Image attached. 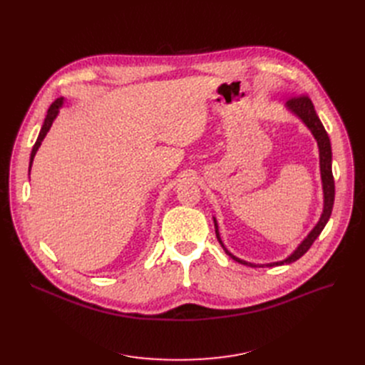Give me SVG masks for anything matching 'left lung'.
I'll return each mask as SVG.
<instances>
[{"label": "left lung", "mask_w": 365, "mask_h": 365, "mask_svg": "<svg viewBox=\"0 0 365 365\" xmlns=\"http://www.w3.org/2000/svg\"><path fill=\"white\" fill-rule=\"evenodd\" d=\"M287 108H289L293 113H296L297 117L304 123V125L311 130V133L314 134V138L318 143V149H319V168H321V180H322V192H324V210L322 215L318 220V223L315 225V227L309 232V235L306 237L302 244L296 248V250L284 260L279 262H274V263H266V264H255L250 262L241 260L238 257H235L232 253H229L226 250V247L223 245L220 235H219V227H217V222L215 219V229H216V237L217 241L220 242L222 248L226 252L227 256H231L235 262L245 264V266H279V264H285V263H293L297 259H300L306 252L309 250L311 245L314 244V241L319 237V234L322 232L324 226L327 225L330 216H331V210H333V204H334V179H333V171H331V145H330V138L327 131H325L322 123L319 121L318 115L315 112L314 103L312 101L308 98V96H299V98H293L289 102H287Z\"/></svg>", "instance_id": "8db88e82"}]
</instances>
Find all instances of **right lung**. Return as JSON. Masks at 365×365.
<instances>
[{"instance_id":"add662e5","label":"right lung","mask_w":365,"mask_h":365,"mask_svg":"<svg viewBox=\"0 0 365 365\" xmlns=\"http://www.w3.org/2000/svg\"><path fill=\"white\" fill-rule=\"evenodd\" d=\"M62 105H63V98H61V99H56V101L50 105V108H48V110H47V117H46V120H44V124H43V127H41V131H40V134H38V139H36V142H35V145H34V148H32V152H31L29 171H31V165H32V161H34L35 153H36L38 148L41 146V142L44 140L46 134L48 133V130H50V127H51L53 121L56 120L57 113H59V109H61V106H62Z\"/></svg>"}]
</instances>
